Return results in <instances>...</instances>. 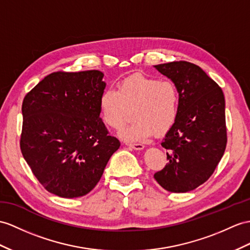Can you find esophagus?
<instances>
[{
  "mask_svg": "<svg viewBox=\"0 0 250 250\" xmlns=\"http://www.w3.org/2000/svg\"><path fill=\"white\" fill-rule=\"evenodd\" d=\"M126 145L129 146V147L133 149H143L144 145L141 143H130V142H126Z\"/></svg>",
  "mask_w": 250,
  "mask_h": 250,
  "instance_id": "obj_1",
  "label": "esophagus"
}]
</instances>
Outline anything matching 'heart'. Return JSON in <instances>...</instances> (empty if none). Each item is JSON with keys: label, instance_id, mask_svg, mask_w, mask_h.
I'll return each mask as SVG.
<instances>
[{"label": "heart", "instance_id": "b5f03b06", "mask_svg": "<svg viewBox=\"0 0 250 250\" xmlns=\"http://www.w3.org/2000/svg\"><path fill=\"white\" fill-rule=\"evenodd\" d=\"M100 117L108 128L121 130L126 140H144L153 132L163 133L173 127L179 114V92L169 79L133 74L121 81L117 91L107 89L100 96Z\"/></svg>", "mask_w": 250, "mask_h": 250}]
</instances>
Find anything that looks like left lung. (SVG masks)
I'll use <instances>...</instances> for the list:
<instances>
[{"instance_id":"left-lung-1","label":"left lung","mask_w":250,"mask_h":250,"mask_svg":"<svg viewBox=\"0 0 250 250\" xmlns=\"http://www.w3.org/2000/svg\"><path fill=\"white\" fill-rule=\"evenodd\" d=\"M179 92V114L161 143L167 163L154 177L163 188L186 193L205 184L226 149L225 97L221 87L188 62L157 64Z\"/></svg>"}]
</instances>
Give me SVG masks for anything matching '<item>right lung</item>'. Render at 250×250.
Segmentation results:
<instances>
[{
    "mask_svg": "<svg viewBox=\"0 0 250 250\" xmlns=\"http://www.w3.org/2000/svg\"><path fill=\"white\" fill-rule=\"evenodd\" d=\"M103 77L97 70L53 72L23 100L21 153L42 187L59 197L92 191L121 145L100 118Z\"/></svg>",
    "mask_w": 250,
    "mask_h": 250,
    "instance_id": "right-lung-1",
    "label": "right lung"
}]
</instances>
